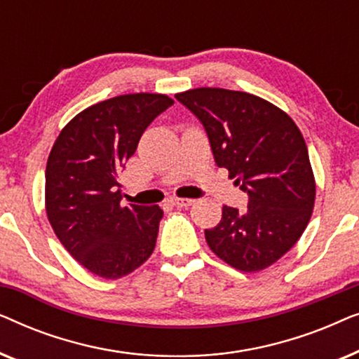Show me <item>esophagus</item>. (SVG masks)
<instances>
[{
	"label": "esophagus",
	"mask_w": 359,
	"mask_h": 359,
	"mask_svg": "<svg viewBox=\"0 0 359 359\" xmlns=\"http://www.w3.org/2000/svg\"><path fill=\"white\" fill-rule=\"evenodd\" d=\"M170 203L175 205V208H188L194 203V199H189V198H171Z\"/></svg>",
	"instance_id": "esophagus-1"
}]
</instances>
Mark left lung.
Returning <instances> with one entry per match:
<instances>
[{
	"mask_svg": "<svg viewBox=\"0 0 359 359\" xmlns=\"http://www.w3.org/2000/svg\"><path fill=\"white\" fill-rule=\"evenodd\" d=\"M208 132L219 168L248 194V208H222L205 230L217 257L245 273L271 266L306 230L316 203V180L306 140L291 117L243 91L196 88L175 95Z\"/></svg>",
	"mask_w": 359,
	"mask_h": 359,
	"instance_id": "obj_1",
	"label": "left lung"
}]
</instances>
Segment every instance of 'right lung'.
Instances as JSON below:
<instances>
[{
  "label": "right lung",
  "instance_id": "obj_1",
  "mask_svg": "<svg viewBox=\"0 0 359 359\" xmlns=\"http://www.w3.org/2000/svg\"><path fill=\"white\" fill-rule=\"evenodd\" d=\"M173 100L135 93L93 104L58 134L46 168L53 232L81 266L104 279L127 276L154 253L163 210L121 205L119 173L142 134Z\"/></svg>",
  "mask_w": 359,
  "mask_h": 359
}]
</instances>
